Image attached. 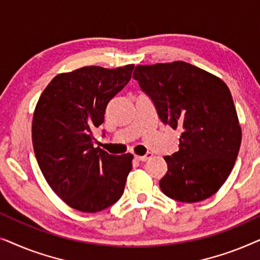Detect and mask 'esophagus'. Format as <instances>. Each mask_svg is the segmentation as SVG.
<instances>
[{"label": "esophagus", "instance_id": "esophagus-1", "mask_svg": "<svg viewBox=\"0 0 260 260\" xmlns=\"http://www.w3.org/2000/svg\"><path fill=\"white\" fill-rule=\"evenodd\" d=\"M151 157H152L151 152H147V154H145L144 156H136V159H137V161H141V162H145Z\"/></svg>", "mask_w": 260, "mask_h": 260}]
</instances>
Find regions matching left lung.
Masks as SVG:
<instances>
[{"label":"left lung","instance_id":"obj_1","mask_svg":"<svg viewBox=\"0 0 260 260\" xmlns=\"http://www.w3.org/2000/svg\"><path fill=\"white\" fill-rule=\"evenodd\" d=\"M134 79L162 123L181 130L180 150L165 156L168 172L159 181L161 190L187 204L212 197L232 172L241 143L230 88L184 61L138 65Z\"/></svg>","mask_w":260,"mask_h":260}]
</instances>
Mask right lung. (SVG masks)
I'll list each match as a JSON object with an SVG mask.
<instances>
[{
	"mask_svg": "<svg viewBox=\"0 0 260 260\" xmlns=\"http://www.w3.org/2000/svg\"><path fill=\"white\" fill-rule=\"evenodd\" d=\"M134 67L87 66L58 74L35 108L31 138L39 167L54 193L77 211L101 212L124 191L134 156L94 148L92 130L104 122L106 106L129 83Z\"/></svg>",
	"mask_w": 260,
	"mask_h": 260,
	"instance_id": "add662e5",
	"label": "right lung"
}]
</instances>
